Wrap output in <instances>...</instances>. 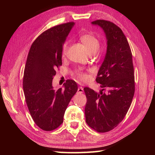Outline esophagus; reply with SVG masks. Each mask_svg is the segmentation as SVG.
<instances>
[{
	"mask_svg": "<svg viewBox=\"0 0 155 155\" xmlns=\"http://www.w3.org/2000/svg\"><path fill=\"white\" fill-rule=\"evenodd\" d=\"M83 92V88L82 87H78L77 93L78 94H82Z\"/></svg>",
	"mask_w": 155,
	"mask_h": 155,
	"instance_id": "esophagus-1",
	"label": "esophagus"
}]
</instances>
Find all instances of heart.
Masks as SVG:
<instances>
[{"label":"heart","mask_w":155,"mask_h":155,"mask_svg":"<svg viewBox=\"0 0 155 155\" xmlns=\"http://www.w3.org/2000/svg\"><path fill=\"white\" fill-rule=\"evenodd\" d=\"M81 41L83 44V45L87 49V52L90 54H94L95 52L98 51L100 47V41L98 38L95 36L94 34L91 33H86L84 35H81L80 38ZM68 49V41H65L64 44H63L62 46V51L61 54L63 57L66 55ZM75 77L78 78V79L82 81H86L89 79V75L87 73L83 71V69L79 68V69L76 70L74 71Z\"/></svg>","instance_id":"heart-1"}]
</instances>
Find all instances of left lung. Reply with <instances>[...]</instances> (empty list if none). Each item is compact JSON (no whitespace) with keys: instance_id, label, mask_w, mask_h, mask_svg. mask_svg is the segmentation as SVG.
I'll use <instances>...</instances> for the list:
<instances>
[{"instance_id":"8db88e82","label":"left lung","mask_w":155,"mask_h":155,"mask_svg":"<svg viewBox=\"0 0 155 155\" xmlns=\"http://www.w3.org/2000/svg\"><path fill=\"white\" fill-rule=\"evenodd\" d=\"M104 30L107 40V50L100 68L96 82L103 90L98 94L85 87L87 103L85 114L89 127L98 133L114 129L127 115L135 93V77L132 52L121 28L108 20H96Z\"/></svg>"}]
</instances>
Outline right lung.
Listing matches in <instances>:
<instances>
[{
  "label": "right lung",
  "instance_id": "right-lung-1",
  "mask_svg": "<svg viewBox=\"0 0 155 155\" xmlns=\"http://www.w3.org/2000/svg\"><path fill=\"white\" fill-rule=\"evenodd\" d=\"M74 22L61 24L40 34L28 52L23 90L28 111L38 127L51 131L63 123L70 100L78 90L74 81L68 79L64 89L54 91L52 79L62 65V46Z\"/></svg>",
  "mask_w": 155,
  "mask_h": 155
}]
</instances>
